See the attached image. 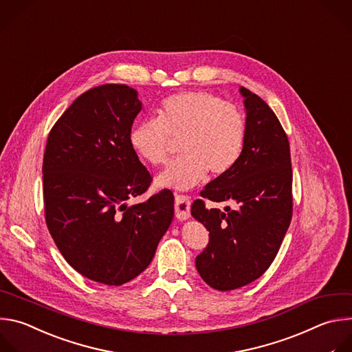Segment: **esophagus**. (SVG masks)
<instances>
[{
    "label": "esophagus",
    "instance_id": "obj_1",
    "mask_svg": "<svg viewBox=\"0 0 352 352\" xmlns=\"http://www.w3.org/2000/svg\"><path fill=\"white\" fill-rule=\"evenodd\" d=\"M190 205L191 201L184 194H176L175 195V214L176 218L180 221H186L190 217Z\"/></svg>",
    "mask_w": 352,
    "mask_h": 352
}]
</instances>
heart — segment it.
<instances>
[{
    "instance_id": "b5f03b06",
    "label": "heart",
    "mask_w": 352,
    "mask_h": 352,
    "mask_svg": "<svg viewBox=\"0 0 352 352\" xmlns=\"http://www.w3.org/2000/svg\"><path fill=\"white\" fill-rule=\"evenodd\" d=\"M247 140L243 112L208 91H183L165 98L158 118L137 123L130 146L154 166L168 164L180 142L183 154L158 179L161 186L187 190L210 177L228 175L241 160Z\"/></svg>"
}]
</instances>
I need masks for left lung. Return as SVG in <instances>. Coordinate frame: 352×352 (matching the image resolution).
Here are the masks:
<instances>
[{
    "label": "left lung",
    "mask_w": 352,
    "mask_h": 352,
    "mask_svg": "<svg viewBox=\"0 0 352 352\" xmlns=\"http://www.w3.org/2000/svg\"><path fill=\"white\" fill-rule=\"evenodd\" d=\"M247 111L245 148L239 164L205 186L201 197L222 202L234 199L239 209H208L195 199L191 215L209 232V241L197 255L204 282L229 292L262 276L286 236L293 217V169L285 129L269 105L241 87Z\"/></svg>",
    "instance_id": "1"
}]
</instances>
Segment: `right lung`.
<instances>
[{
    "instance_id": "add662e5",
    "label": "right lung",
    "mask_w": 352,
    "mask_h": 352,
    "mask_svg": "<svg viewBox=\"0 0 352 352\" xmlns=\"http://www.w3.org/2000/svg\"><path fill=\"white\" fill-rule=\"evenodd\" d=\"M142 102L126 85L78 97L52 126L43 160L44 214L59 252L93 282L122 286L151 263L172 223L170 190L127 206L153 176L130 146Z\"/></svg>"
}]
</instances>
